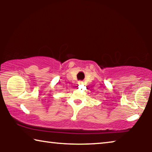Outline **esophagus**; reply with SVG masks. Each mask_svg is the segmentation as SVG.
Masks as SVG:
<instances>
[{
  "mask_svg": "<svg viewBox=\"0 0 152 152\" xmlns=\"http://www.w3.org/2000/svg\"><path fill=\"white\" fill-rule=\"evenodd\" d=\"M78 84H83V82H82V81H80V82H78Z\"/></svg>",
  "mask_w": 152,
  "mask_h": 152,
  "instance_id": "obj_1",
  "label": "esophagus"
}]
</instances>
